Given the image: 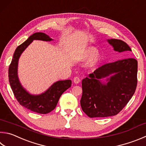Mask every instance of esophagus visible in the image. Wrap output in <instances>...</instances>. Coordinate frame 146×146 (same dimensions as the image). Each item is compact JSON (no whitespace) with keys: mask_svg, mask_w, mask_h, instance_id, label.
<instances>
[{"mask_svg":"<svg viewBox=\"0 0 146 146\" xmlns=\"http://www.w3.org/2000/svg\"><path fill=\"white\" fill-rule=\"evenodd\" d=\"M73 82H74V83H75V84H77L80 82V78H78V77H77V76H76V77L74 78Z\"/></svg>","mask_w":146,"mask_h":146,"instance_id":"esophagus-1","label":"esophagus"}]
</instances>
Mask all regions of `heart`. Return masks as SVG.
<instances>
[{"instance_id":"heart-1","label":"heart","mask_w":146,"mask_h":146,"mask_svg":"<svg viewBox=\"0 0 146 146\" xmlns=\"http://www.w3.org/2000/svg\"><path fill=\"white\" fill-rule=\"evenodd\" d=\"M76 59L81 62L87 61L89 60V67L94 68L102 61V56L98 52V49L96 47L89 46L82 50L76 55Z\"/></svg>"}]
</instances>
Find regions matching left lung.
<instances>
[{
	"label": "left lung",
	"mask_w": 146,
	"mask_h": 146,
	"mask_svg": "<svg viewBox=\"0 0 146 146\" xmlns=\"http://www.w3.org/2000/svg\"><path fill=\"white\" fill-rule=\"evenodd\" d=\"M107 41L118 52L131 51L120 39ZM137 60L133 58L108 63L98 68L82 80V110L90 117L117 115L135 92L137 85ZM107 77V82L101 79Z\"/></svg>",
	"instance_id": "8db88e82"
}]
</instances>
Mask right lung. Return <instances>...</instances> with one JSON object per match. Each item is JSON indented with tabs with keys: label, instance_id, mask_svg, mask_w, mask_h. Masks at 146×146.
<instances>
[{
	"label": "right lung",
	"instance_id": "right-lung-1",
	"mask_svg": "<svg viewBox=\"0 0 146 146\" xmlns=\"http://www.w3.org/2000/svg\"><path fill=\"white\" fill-rule=\"evenodd\" d=\"M34 39L45 41L53 40L44 33H36L18 46L15 50L9 67V82L16 99L21 105L33 112L46 114L56 107L62 94L71 87V80H60L55 82L45 92L39 95L31 94L23 88L18 76V60L22 52Z\"/></svg>",
	"mask_w": 146,
	"mask_h": 146
}]
</instances>
